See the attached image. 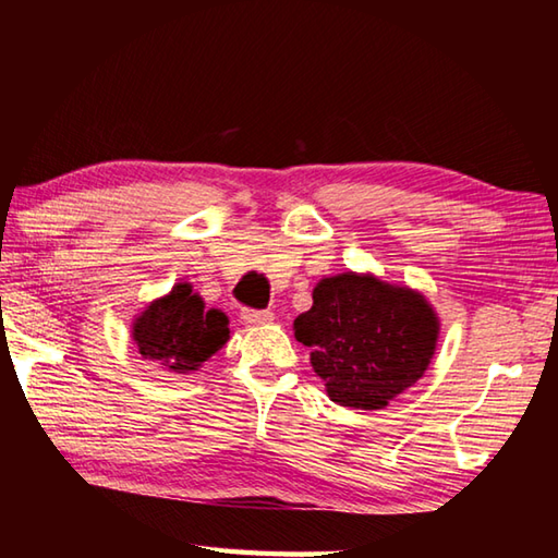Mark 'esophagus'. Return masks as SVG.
<instances>
[{"mask_svg":"<svg viewBox=\"0 0 558 558\" xmlns=\"http://www.w3.org/2000/svg\"><path fill=\"white\" fill-rule=\"evenodd\" d=\"M241 319L245 325H268L272 323V313L270 310H243L241 313Z\"/></svg>","mask_w":558,"mask_h":558,"instance_id":"34e87169","label":"esophagus"}]
</instances>
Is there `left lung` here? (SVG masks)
I'll return each mask as SVG.
<instances>
[{
	"label": "left lung",
	"instance_id": "1",
	"mask_svg": "<svg viewBox=\"0 0 558 558\" xmlns=\"http://www.w3.org/2000/svg\"><path fill=\"white\" fill-rule=\"evenodd\" d=\"M292 327L313 349L310 364L329 399L364 411L384 409L421 379L440 332L421 292L356 272L319 280L313 307Z\"/></svg>",
	"mask_w": 558,
	"mask_h": 558
}]
</instances>
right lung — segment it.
<instances>
[{"label":"right lung","instance_id":"add662e5","mask_svg":"<svg viewBox=\"0 0 558 558\" xmlns=\"http://www.w3.org/2000/svg\"><path fill=\"white\" fill-rule=\"evenodd\" d=\"M229 337V317L221 310H206L189 282H177L169 295L149 302L132 323L140 354L174 374L199 369Z\"/></svg>","mask_w":558,"mask_h":558}]
</instances>
